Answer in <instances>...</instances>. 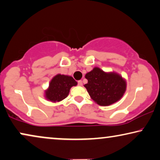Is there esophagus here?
<instances>
[{"label": "esophagus", "instance_id": "esophagus-1", "mask_svg": "<svg viewBox=\"0 0 160 160\" xmlns=\"http://www.w3.org/2000/svg\"><path fill=\"white\" fill-rule=\"evenodd\" d=\"M78 86H82L83 83H82V81H78Z\"/></svg>", "mask_w": 160, "mask_h": 160}]
</instances>
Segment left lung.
I'll list each match as a JSON object with an SVG mask.
<instances>
[{
  "instance_id": "left-lung-1",
  "label": "left lung",
  "mask_w": 160,
  "mask_h": 160,
  "mask_svg": "<svg viewBox=\"0 0 160 160\" xmlns=\"http://www.w3.org/2000/svg\"><path fill=\"white\" fill-rule=\"evenodd\" d=\"M85 78L88 82L84 87L91 98L98 105L109 106L117 102L126 91V80L117 72H106L95 67Z\"/></svg>"
}]
</instances>
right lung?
<instances>
[{
	"mask_svg": "<svg viewBox=\"0 0 160 160\" xmlns=\"http://www.w3.org/2000/svg\"><path fill=\"white\" fill-rule=\"evenodd\" d=\"M77 82L72 76L57 74L49 84V87L45 92V97L51 102H59L67 98L72 87L76 86Z\"/></svg>",
	"mask_w": 160,
	"mask_h": 160,
	"instance_id": "1",
	"label": "right lung"
}]
</instances>
